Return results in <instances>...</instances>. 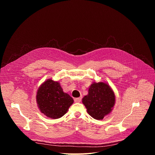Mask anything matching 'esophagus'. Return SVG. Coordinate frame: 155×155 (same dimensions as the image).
<instances>
[{
  "label": "esophagus",
  "mask_w": 155,
  "mask_h": 155,
  "mask_svg": "<svg viewBox=\"0 0 155 155\" xmlns=\"http://www.w3.org/2000/svg\"><path fill=\"white\" fill-rule=\"evenodd\" d=\"M74 101H75V102H80L81 101V97H77V98H75Z\"/></svg>",
  "instance_id": "1"
}]
</instances>
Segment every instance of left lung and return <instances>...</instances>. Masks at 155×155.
Segmentation results:
<instances>
[{
  "instance_id": "left-lung-1",
  "label": "left lung",
  "mask_w": 155,
  "mask_h": 155,
  "mask_svg": "<svg viewBox=\"0 0 155 155\" xmlns=\"http://www.w3.org/2000/svg\"><path fill=\"white\" fill-rule=\"evenodd\" d=\"M87 112L96 120H102L112 112L115 104L114 90L107 82H93L82 99Z\"/></svg>"
}]
</instances>
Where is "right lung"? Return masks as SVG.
Here are the masks:
<instances>
[{"label": "right lung", "mask_w": 155, "mask_h": 155, "mask_svg": "<svg viewBox=\"0 0 155 155\" xmlns=\"http://www.w3.org/2000/svg\"><path fill=\"white\" fill-rule=\"evenodd\" d=\"M36 102L41 113L48 118L58 119L68 112L74 99L63 91L59 81L48 78L38 87Z\"/></svg>", "instance_id": "add662e5"}]
</instances>
